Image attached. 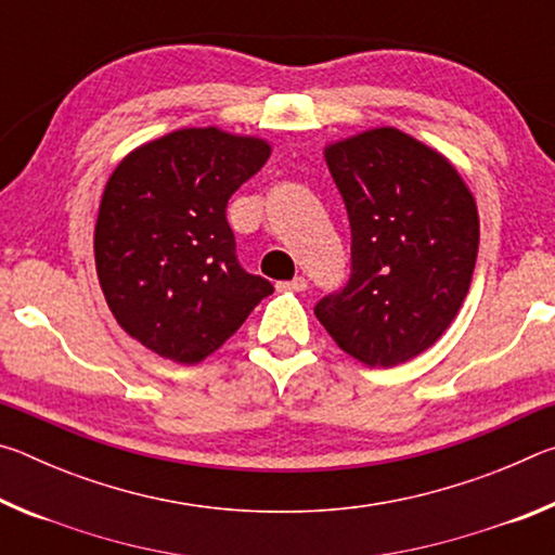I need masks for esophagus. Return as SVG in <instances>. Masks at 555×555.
Instances as JSON below:
<instances>
[{
  "label": "esophagus",
  "mask_w": 555,
  "mask_h": 555,
  "mask_svg": "<svg viewBox=\"0 0 555 555\" xmlns=\"http://www.w3.org/2000/svg\"><path fill=\"white\" fill-rule=\"evenodd\" d=\"M279 288L281 291H306L308 281H306V276H294L291 281H281Z\"/></svg>",
  "instance_id": "1"
}]
</instances>
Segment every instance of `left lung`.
<instances>
[{"mask_svg":"<svg viewBox=\"0 0 555 555\" xmlns=\"http://www.w3.org/2000/svg\"><path fill=\"white\" fill-rule=\"evenodd\" d=\"M350 220V279L315 304L337 347L367 367L428 350L467 296L480 244L473 193L443 156L399 129L325 149Z\"/></svg>","mask_w":555,"mask_h":555,"instance_id":"left-lung-1","label":"left lung"}]
</instances>
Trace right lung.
<instances>
[{"mask_svg":"<svg viewBox=\"0 0 555 555\" xmlns=\"http://www.w3.org/2000/svg\"><path fill=\"white\" fill-rule=\"evenodd\" d=\"M269 152L261 139L181 129L109 176L95 228L100 286L117 323L152 352L201 362L274 294L242 269L228 222L232 193Z\"/></svg>","mask_w":555,"mask_h":555,"instance_id":"1","label":"right lung"}]
</instances>
